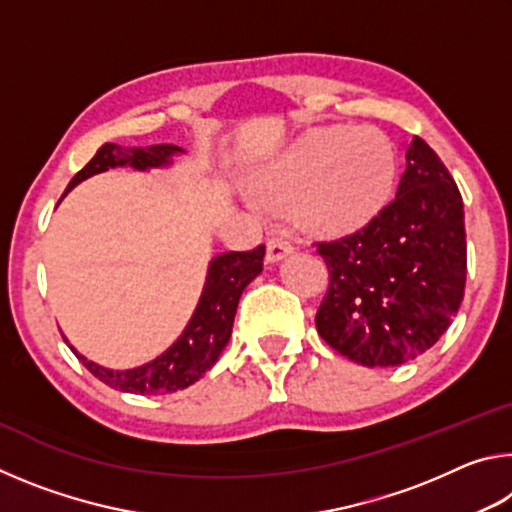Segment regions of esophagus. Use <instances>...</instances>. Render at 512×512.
Masks as SVG:
<instances>
[{
  "label": "esophagus",
  "instance_id": "1",
  "mask_svg": "<svg viewBox=\"0 0 512 512\" xmlns=\"http://www.w3.org/2000/svg\"><path fill=\"white\" fill-rule=\"evenodd\" d=\"M291 250H293V246H291L289 235H284V232H277V235L268 237V241H266V262L268 264L280 262V259L287 257Z\"/></svg>",
  "mask_w": 512,
  "mask_h": 512
}]
</instances>
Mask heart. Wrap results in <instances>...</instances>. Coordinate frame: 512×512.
Segmentation results:
<instances>
[{"label": "heart", "mask_w": 512, "mask_h": 512, "mask_svg": "<svg viewBox=\"0 0 512 512\" xmlns=\"http://www.w3.org/2000/svg\"><path fill=\"white\" fill-rule=\"evenodd\" d=\"M397 162L388 137L370 126L311 131L257 180L266 203L289 205L298 225L345 235L370 223L393 194Z\"/></svg>", "instance_id": "heart-1"}]
</instances>
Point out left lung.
I'll use <instances>...</instances> for the list:
<instances>
[{"mask_svg": "<svg viewBox=\"0 0 512 512\" xmlns=\"http://www.w3.org/2000/svg\"><path fill=\"white\" fill-rule=\"evenodd\" d=\"M463 216L454 178L413 137L393 201L361 230L316 244L329 271L316 314L325 343L368 368L400 366L427 352L463 302Z\"/></svg>", "mask_w": 512, "mask_h": 512, "instance_id": "1", "label": "left lung"}]
</instances>
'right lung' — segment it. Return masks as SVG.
Returning <instances> with one entry per match:
<instances>
[{
    "label": "right lung",
    "instance_id": "1",
    "mask_svg": "<svg viewBox=\"0 0 512 512\" xmlns=\"http://www.w3.org/2000/svg\"><path fill=\"white\" fill-rule=\"evenodd\" d=\"M183 153L180 146L173 144H155V146H119V144H103L97 155L76 173L69 183L67 192L85 178L94 173L115 169V167H133V169H153L167 167L171 164V155ZM65 192V194H67ZM264 246H257L244 253H223L214 257L207 268L205 287L198 300L196 311L185 332L178 336V341L171 345L167 352H162L158 359L144 363L133 370H110L99 363L88 361L83 354L72 352L83 361L94 377L101 379L103 384L124 393L135 395H164L176 393L183 388L196 384L207 370H210L225 345L230 341L232 323H235L237 305L244 289L264 268Z\"/></svg>",
    "mask_w": 512,
    "mask_h": 512
}]
</instances>
